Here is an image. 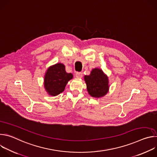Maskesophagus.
Instances as JSON below:
<instances>
[{
  "label": "esophagus",
  "instance_id": "34e87169",
  "mask_svg": "<svg viewBox=\"0 0 157 157\" xmlns=\"http://www.w3.org/2000/svg\"><path fill=\"white\" fill-rule=\"evenodd\" d=\"M76 77L77 78H81L82 77V73L81 72H77L76 73Z\"/></svg>",
  "mask_w": 157,
  "mask_h": 157
}]
</instances>
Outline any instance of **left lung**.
Here are the masks:
<instances>
[{"mask_svg":"<svg viewBox=\"0 0 157 157\" xmlns=\"http://www.w3.org/2000/svg\"><path fill=\"white\" fill-rule=\"evenodd\" d=\"M89 94L95 98L104 96L109 92V78L100 68H94L84 77Z\"/></svg>","mask_w":157,"mask_h":157,"instance_id":"1","label":"left lung"}]
</instances>
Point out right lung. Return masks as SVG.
<instances>
[{
	"label": "right lung",
	"mask_w": 157,
	"mask_h": 157,
	"mask_svg": "<svg viewBox=\"0 0 157 157\" xmlns=\"http://www.w3.org/2000/svg\"><path fill=\"white\" fill-rule=\"evenodd\" d=\"M72 73H68L63 63H56L50 66L44 76V87L47 93L56 96L64 91L65 86L73 79Z\"/></svg>",
	"instance_id": "add662e5"
}]
</instances>
